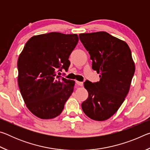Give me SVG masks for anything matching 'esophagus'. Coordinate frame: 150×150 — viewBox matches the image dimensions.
<instances>
[{
  "instance_id": "obj_1",
  "label": "esophagus",
  "mask_w": 150,
  "mask_h": 150,
  "mask_svg": "<svg viewBox=\"0 0 150 150\" xmlns=\"http://www.w3.org/2000/svg\"><path fill=\"white\" fill-rule=\"evenodd\" d=\"M75 83H76V84H77L78 86H81H81L83 85V83L82 82H80V81H76Z\"/></svg>"
}]
</instances>
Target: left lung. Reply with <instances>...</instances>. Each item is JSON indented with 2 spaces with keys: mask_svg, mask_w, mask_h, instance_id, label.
<instances>
[{
  "mask_svg": "<svg viewBox=\"0 0 150 150\" xmlns=\"http://www.w3.org/2000/svg\"><path fill=\"white\" fill-rule=\"evenodd\" d=\"M79 39L92 59V68L100 81H86L88 98L83 111L94 120L110 118L120 107L129 92L135 72L131 50L126 43L106 32L80 34Z\"/></svg>",
  "mask_w": 150,
  "mask_h": 150,
  "instance_id": "left-lung-1",
  "label": "left lung"
}]
</instances>
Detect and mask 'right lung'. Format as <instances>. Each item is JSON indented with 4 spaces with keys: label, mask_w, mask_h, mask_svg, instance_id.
<instances>
[{
    "label": "right lung",
    "mask_w": 150,
    "mask_h": 150,
    "mask_svg": "<svg viewBox=\"0 0 150 150\" xmlns=\"http://www.w3.org/2000/svg\"><path fill=\"white\" fill-rule=\"evenodd\" d=\"M77 34L50 32L32 37L18 60V83L27 108L37 117L59 116L73 92L75 81L57 75L67 71Z\"/></svg>",
    "instance_id": "1"
}]
</instances>
